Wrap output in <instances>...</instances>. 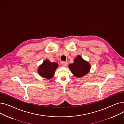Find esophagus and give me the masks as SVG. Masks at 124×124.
<instances>
[{
	"label": "esophagus",
	"mask_w": 124,
	"mask_h": 124,
	"mask_svg": "<svg viewBox=\"0 0 124 124\" xmlns=\"http://www.w3.org/2000/svg\"><path fill=\"white\" fill-rule=\"evenodd\" d=\"M62 65L63 66H66L68 65V63L67 62H63L62 63Z\"/></svg>",
	"instance_id": "34e87169"
}]
</instances>
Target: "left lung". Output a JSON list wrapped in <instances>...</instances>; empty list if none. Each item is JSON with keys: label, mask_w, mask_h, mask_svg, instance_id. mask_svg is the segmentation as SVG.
Wrapping results in <instances>:
<instances>
[{"label": "left lung", "mask_w": 124, "mask_h": 124, "mask_svg": "<svg viewBox=\"0 0 124 124\" xmlns=\"http://www.w3.org/2000/svg\"><path fill=\"white\" fill-rule=\"evenodd\" d=\"M90 68V64L83 60L80 55H78L75 58L73 63L69 65V68L71 72L77 77H81L87 74Z\"/></svg>", "instance_id": "1"}]
</instances>
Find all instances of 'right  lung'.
<instances>
[{
    "mask_svg": "<svg viewBox=\"0 0 124 124\" xmlns=\"http://www.w3.org/2000/svg\"><path fill=\"white\" fill-rule=\"evenodd\" d=\"M58 67L56 62H51L49 60H46L39 66L38 72L40 76L47 79H51L55 74L56 69Z\"/></svg>",
    "mask_w": 124,
    "mask_h": 124,
    "instance_id": "obj_1",
    "label": "right lung"
}]
</instances>
